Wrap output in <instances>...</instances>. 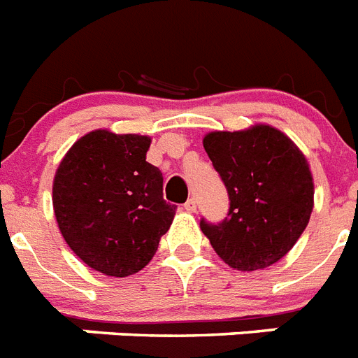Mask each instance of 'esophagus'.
Returning a JSON list of instances; mask_svg holds the SVG:
<instances>
[{
    "instance_id": "esophagus-1",
    "label": "esophagus",
    "mask_w": 358,
    "mask_h": 358,
    "mask_svg": "<svg viewBox=\"0 0 358 358\" xmlns=\"http://www.w3.org/2000/svg\"><path fill=\"white\" fill-rule=\"evenodd\" d=\"M185 210L186 212H196L197 210V203H196V199H194V197L186 201V203H185Z\"/></svg>"
}]
</instances>
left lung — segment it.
Segmentation results:
<instances>
[{
	"instance_id": "left-lung-1",
	"label": "left lung",
	"mask_w": 358,
	"mask_h": 358,
	"mask_svg": "<svg viewBox=\"0 0 358 358\" xmlns=\"http://www.w3.org/2000/svg\"><path fill=\"white\" fill-rule=\"evenodd\" d=\"M203 146L230 201L223 221H199L212 249L238 271L276 264L302 236L313 212L315 186L303 153L265 124L212 131Z\"/></svg>"
}]
</instances>
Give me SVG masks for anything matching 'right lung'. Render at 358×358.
I'll return each instance as SVG.
<instances>
[{"label":"right lung","mask_w":358,"mask_h":358,"mask_svg":"<svg viewBox=\"0 0 358 358\" xmlns=\"http://www.w3.org/2000/svg\"><path fill=\"white\" fill-rule=\"evenodd\" d=\"M152 138L96 129L78 138L52 185L60 232L85 265L129 276L150 264L176 206L162 197V173L146 161Z\"/></svg>","instance_id":"1"}]
</instances>
